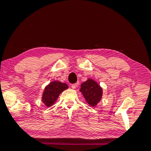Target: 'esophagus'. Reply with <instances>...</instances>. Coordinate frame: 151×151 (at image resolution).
<instances>
[{"label": "esophagus", "mask_w": 151, "mask_h": 151, "mask_svg": "<svg viewBox=\"0 0 151 151\" xmlns=\"http://www.w3.org/2000/svg\"><path fill=\"white\" fill-rule=\"evenodd\" d=\"M78 83H74V84H72V85H71V88H72V89H76L78 87Z\"/></svg>", "instance_id": "esophagus-1"}]
</instances>
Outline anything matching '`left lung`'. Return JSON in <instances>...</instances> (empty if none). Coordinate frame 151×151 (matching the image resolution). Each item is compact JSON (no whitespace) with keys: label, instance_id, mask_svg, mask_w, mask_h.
Returning a JSON list of instances; mask_svg holds the SVG:
<instances>
[{"label":"left lung","instance_id":"1","mask_svg":"<svg viewBox=\"0 0 151 151\" xmlns=\"http://www.w3.org/2000/svg\"><path fill=\"white\" fill-rule=\"evenodd\" d=\"M80 91L82 93L86 102L91 107H96L102 98V88L91 78L81 84Z\"/></svg>","mask_w":151,"mask_h":151}]
</instances>
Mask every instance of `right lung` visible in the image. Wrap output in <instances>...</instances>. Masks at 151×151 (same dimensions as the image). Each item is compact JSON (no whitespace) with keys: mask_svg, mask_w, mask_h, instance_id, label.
I'll list each match as a JSON object with an SVG mask.
<instances>
[{"mask_svg":"<svg viewBox=\"0 0 151 151\" xmlns=\"http://www.w3.org/2000/svg\"><path fill=\"white\" fill-rule=\"evenodd\" d=\"M68 88V86L65 83L59 81L50 82L45 88L42 97V101L46 107H50L55 104L60 94Z\"/></svg>","mask_w":151,"mask_h":151,"instance_id":"1","label":"right lung"}]
</instances>
